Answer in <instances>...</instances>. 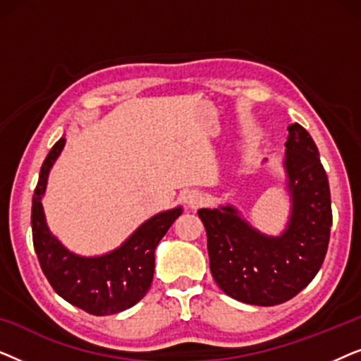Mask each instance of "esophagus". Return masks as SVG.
Instances as JSON below:
<instances>
[{
  "mask_svg": "<svg viewBox=\"0 0 361 361\" xmlns=\"http://www.w3.org/2000/svg\"><path fill=\"white\" fill-rule=\"evenodd\" d=\"M202 204H204V197H202L200 192L192 190L185 195V205L189 207V209H199Z\"/></svg>",
  "mask_w": 361,
  "mask_h": 361,
  "instance_id": "esophagus-1",
  "label": "esophagus"
}]
</instances>
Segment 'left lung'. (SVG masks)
I'll return each instance as SVG.
<instances>
[{"mask_svg": "<svg viewBox=\"0 0 361 361\" xmlns=\"http://www.w3.org/2000/svg\"><path fill=\"white\" fill-rule=\"evenodd\" d=\"M288 133L281 162L289 215L281 233L258 230L228 202L199 210L212 276L225 294L245 304L266 307L293 299L315 278L327 253L332 226L327 174L309 133L298 123Z\"/></svg>", "mask_w": 361, "mask_h": 361, "instance_id": "obj_1", "label": "left lung"}]
</instances>
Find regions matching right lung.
I'll return each instance as SVG.
<instances>
[{
	"label": "right lung",
	"instance_id": "obj_1",
	"mask_svg": "<svg viewBox=\"0 0 361 361\" xmlns=\"http://www.w3.org/2000/svg\"><path fill=\"white\" fill-rule=\"evenodd\" d=\"M66 146L62 136L41 167L32 195V243L42 273L54 290L75 307L93 315H111L140 302L154 276V251L171 225L182 215V207L162 210L142 221L115 250L85 256L68 250L52 230L44 214L42 199L52 166Z\"/></svg>",
	"mask_w": 361,
	"mask_h": 361
}]
</instances>
